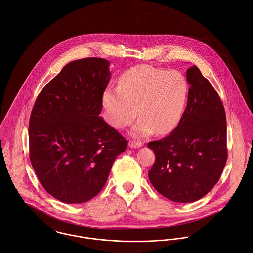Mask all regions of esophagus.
Listing matches in <instances>:
<instances>
[{
    "mask_svg": "<svg viewBox=\"0 0 253 253\" xmlns=\"http://www.w3.org/2000/svg\"><path fill=\"white\" fill-rule=\"evenodd\" d=\"M129 146L132 149H137V148H141L143 146V143L138 142V141H130L129 142Z\"/></svg>",
    "mask_w": 253,
    "mask_h": 253,
    "instance_id": "esophagus-1",
    "label": "esophagus"
}]
</instances>
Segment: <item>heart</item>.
<instances>
[{"label": "heart", "instance_id": "heart-1", "mask_svg": "<svg viewBox=\"0 0 253 253\" xmlns=\"http://www.w3.org/2000/svg\"><path fill=\"white\" fill-rule=\"evenodd\" d=\"M189 98V83L177 70L138 65L126 70L118 88L107 89L102 96L106 121L116 129L130 125L140 117L133 135H166L180 123Z\"/></svg>", "mask_w": 253, "mask_h": 253}]
</instances>
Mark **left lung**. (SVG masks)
I'll return each mask as SVG.
<instances>
[{"instance_id":"1","label":"left lung","mask_w":253,"mask_h":253,"mask_svg":"<svg viewBox=\"0 0 253 253\" xmlns=\"http://www.w3.org/2000/svg\"><path fill=\"white\" fill-rule=\"evenodd\" d=\"M187 107L179 125L148 144L155 154L149 171L154 189L176 202H193L219 181L228 157L227 122L222 101L194 65L187 70Z\"/></svg>"}]
</instances>
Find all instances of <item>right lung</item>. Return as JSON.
Returning a JSON list of instances; mask_svg holds the SVG:
<instances>
[{
	"label": "right lung",
	"mask_w": 253,
	"mask_h": 253,
	"mask_svg": "<svg viewBox=\"0 0 253 253\" xmlns=\"http://www.w3.org/2000/svg\"><path fill=\"white\" fill-rule=\"evenodd\" d=\"M109 61L67 63L44 87L29 120V157L44 189L65 203L96 197L128 142L100 116Z\"/></svg>",
	"instance_id": "1"
}]
</instances>
